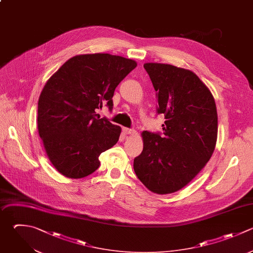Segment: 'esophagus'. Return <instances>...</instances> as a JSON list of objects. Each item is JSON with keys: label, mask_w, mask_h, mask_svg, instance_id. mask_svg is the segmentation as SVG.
<instances>
[{"label": "esophagus", "mask_w": 253, "mask_h": 253, "mask_svg": "<svg viewBox=\"0 0 253 253\" xmlns=\"http://www.w3.org/2000/svg\"><path fill=\"white\" fill-rule=\"evenodd\" d=\"M123 131H124L126 134H133V133H134V129H133V128L123 127Z\"/></svg>", "instance_id": "obj_1"}]
</instances>
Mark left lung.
<instances>
[{
	"instance_id": "obj_1",
	"label": "left lung",
	"mask_w": 253,
	"mask_h": 253,
	"mask_svg": "<svg viewBox=\"0 0 253 253\" xmlns=\"http://www.w3.org/2000/svg\"><path fill=\"white\" fill-rule=\"evenodd\" d=\"M164 114L163 134L142 131L143 150L133 160L137 178L151 192L165 195L189 184L212 155L217 114L209 88L191 70L144 63Z\"/></svg>"
}]
</instances>
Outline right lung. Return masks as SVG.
Returning <instances> with one entry per match:
<instances>
[{
    "mask_svg": "<svg viewBox=\"0 0 253 253\" xmlns=\"http://www.w3.org/2000/svg\"><path fill=\"white\" fill-rule=\"evenodd\" d=\"M136 62L109 53L68 59L44 85L38 107V128L44 150L62 175L79 179L95 172L99 156L119 140L122 128L100 119L112 110L115 89Z\"/></svg>",
    "mask_w": 253,
    "mask_h": 253,
    "instance_id": "obj_1",
    "label": "right lung"
}]
</instances>
